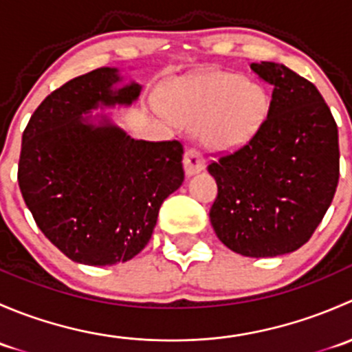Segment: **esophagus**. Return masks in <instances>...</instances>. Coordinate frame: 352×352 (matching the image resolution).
Instances as JSON below:
<instances>
[{
  "label": "esophagus",
  "mask_w": 352,
  "mask_h": 352,
  "mask_svg": "<svg viewBox=\"0 0 352 352\" xmlns=\"http://www.w3.org/2000/svg\"><path fill=\"white\" fill-rule=\"evenodd\" d=\"M184 166H186L187 175H194L204 168V156L196 148H187L184 155Z\"/></svg>",
  "instance_id": "34e87169"
}]
</instances>
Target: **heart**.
Segmentation results:
<instances>
[{"mask_svg": "<svg viewBox=\"0 0 352 352\" xmlns=\"http://www.w3.org/2000/svg\"><path fill=\"white\" fill-rule=\"evenodd\" d=\"M163 95L170 113L186 126L201 124L202 141L216 150L247 144L267 110L264 90L228 71L179 78L166 85Z\"/></svg>", "mask_w": 352, "mask_h": 352, "instance_id": "obj_1", "label": "heart"}]
</instances>
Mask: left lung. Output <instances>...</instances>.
I'll return each mask as SVG.
<instances>
[{"instance_id": "left-lung-1", "label": "left lung", "mask_w": 352, "mask_h": 352, "mask_svg": "<svg viewBox=\"0 0 352 352\" xmlns=\"http://www.w3.org/2000/svg\"><path fill=\"white\" fill-rule=\"evenodd\" d=\"M272 85L261 129L208 165L218 196L209 211L216 235L247 257H276L307 243L339 182V136L311 81L278 63H252Z\"/></svg>"}]
</instances>
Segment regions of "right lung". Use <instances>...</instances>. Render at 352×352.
Listing matches in <instances>:
<instances>
[{
  "label": "right lung",
  "mask_w": 352,
  "mask_h": 352,
  "mask_svg": "<svg viewBox=\"0 0 352 352\" xmlns=\"http://www.w3.org/2000/svg\"><path fill=\"white\" fill-rule=\"evenodd\" d=\"M117 69L73 78L35 109L22 136L19 186L35 223L71 261L127 262L150 242L162 202L184 182L180 141L133 140L81 113L131 104L141 87L120 90Z\"/></svg>",
  "instance_id": "obj_1"
}]
</instances>
